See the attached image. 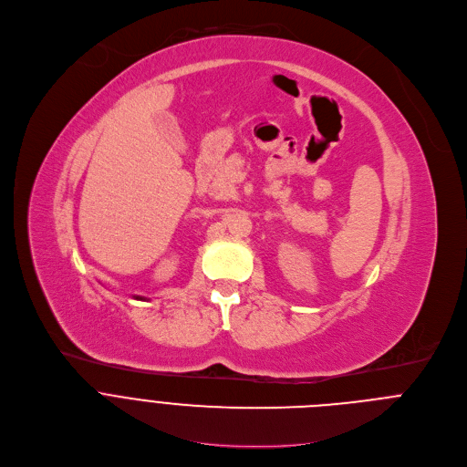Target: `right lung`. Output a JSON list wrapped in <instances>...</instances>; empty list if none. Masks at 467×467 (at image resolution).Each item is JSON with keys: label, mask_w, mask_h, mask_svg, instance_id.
Returning a JSON list of instances; mask_svg holds the SVG:
<instances>
[{"label": "right lung", "mask_w": 467, "mask_h": 467, "mask_svg": "<svg viewBox=\"0 0 467 467\" xmlns=\"http://www.w3.org/2000/svg\"><path fill=\"white\" fill-rule=\"evenodd\" d=\"M134 298H136V300H143V298H141V296H134Z\"/></svg>", "instance_id": "obj_1"}]
</instances>
